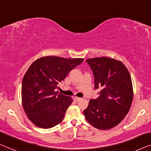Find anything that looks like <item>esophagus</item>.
Listing matches in <instances>:
<instances>
[{
  "label": "esophagus",
  "instance_id": "1",
  "mask_svg": "<svg viewBox=\"0 0 151 151\" xmlns=\"http://www.w3.org/2000/svg\"><path fill=\"white\" fill-rule=\"evenodd\" d=\"M81 98H79V97H76V96H75L74 97V100L76 101H78L79 100H81Z\"/></svg>",
  "mask_w": 151,
  "mask_h": 151
}]
</instances>
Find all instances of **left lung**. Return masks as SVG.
I'll list each match as a JSON object with an SVG mask.
<instances>
[{
	"instance_id": "8db88e82",
	"label": "left lung",
	"mask_w": 151,
	"mask_h": 151,
	"mask_svg": "<svg viewBox=\"0 0 151 151\" xmlns=\"http://www.w3.org/2000/svg\"><path fill=\"white\" fill-rule=\"evenodd\" d=\"M86 61L93 71L94 88H103L98 98L91 99L84 114L96 129H112L122 121L131 108L133 99L131 75L123 63L113 58L104 57Z\"/></svg>"
}]
</instances>
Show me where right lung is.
Segmentation results:
<instances>
[{
    "mask_svg": "<svg viewBox=\"0 0 151 151\" xmlns=\"http://www.w3.org/2000/svg\"><path fill=\"white\" fill-rule=\"evenodd\" d=\"M83 58L45 57L36 60L22 79V102L28 118L36 126L50 129L60 123L73 100L56 89Z\"/></svg>",
    "mask_w": 151,
    "mask_h": 151,
    "instance_id": "1",
    "label": "right lung"
}]
</instances>
